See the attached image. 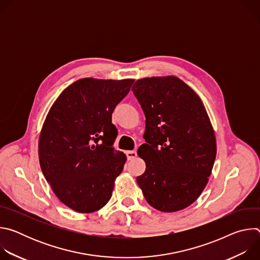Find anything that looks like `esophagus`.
I'll list each match as a JSON object with an SVG mask.
<instances>
[{"instance_id": "esophagus-1", "label": "esophagus", "mask_w": 260, "mask_h": 260, "mask_svg": "<svg viewBox=\"0 0 260 260\" xmlns=\"http://www.w3.org/2000/svg\"><path fill=\"white\" fill-rule=\"evenodd\" d=\"M125 154H126L127 159L131 160V159H133V158H135V157L137 156V151H135V150H129V151H126Z\"/></svg>"}]
</instances>
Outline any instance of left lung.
Segmentation results:
<instances>
[{"label":"left lung","mask_w":260,"mask_h":260,"mask_svg":"<svg viewBox=\"0 0 260 260\" xmlns=\"http://www.w3.org/2000/svg\"><path fill=\"white\" fill-rule=\"evenodd\" d=\"M146 117L138 154L146 170L137 177L151 207L177 212L198 200L216 158L213 126L200 96L175 76L137 80L132 88Z\"/></svg>","instance_id":"8db88e82"}]
</instances>
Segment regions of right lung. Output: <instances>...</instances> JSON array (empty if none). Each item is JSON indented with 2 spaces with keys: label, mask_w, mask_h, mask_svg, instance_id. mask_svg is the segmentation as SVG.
Wrapping results in <instances>:
<instances>
[{
  "label": "right lung",
  "mask_w": 260,
  "mask_h": 260,
  "mask_svg": "<svg viewBox=\"0 0 260 260\" xmlns=\"http://www.w3.org/2000/svg\"><path fill=\"white\" fill-rule=\"evenodd\" d=\"M133 79L83 78L51 106L39 138V160L58 200L78 213H92L111 199L126 156L114 150L115 107Z\"/></svg>",
  "instance_id": "right-lung-1"
}]
</instances>
